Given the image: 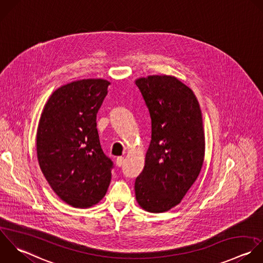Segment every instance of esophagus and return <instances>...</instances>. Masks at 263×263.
I'll return each instance as SVG.
<instances>
[{"mask_svg":"<svg viewBox=\"0 0 263 263\" xmlns=\"http://www.w3.org/2000/svg\"><path fill=\"white\" fill-rule=\"evenodd\" d=\"M124 162H125V158L124 157H118L117 160H116V164H117L118 167H122Z\"/></svg>","mask_w":263,"mask_h":263,"instance_id":"obj_1","label":"esophagus"}]
</instances>
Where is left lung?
Segmentation results:
<instances>
[{"label": "left lung", "mask_w": 263, "mask_h": 263, "mask_svg": "<svg viewBox=\"0 0 263 263\" xmlns=\"http://www.w3.org/2000/svg\"><path fill=\"white\" fill-rule=\"evenodd\" d=\"M152 120V140L135 196L147 212L178 205L197 180L205 157L202 111L193 90L173 76L135 81Z\"/></svg>", "instance_id": "1"}]
</instances>
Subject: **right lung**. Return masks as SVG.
<instances>
[{
    "instance_id": "1",
    "label": "right lung",
    "mask_w": 263,
    "mask_h": 263,
    "mask_svg": "<svg viewBox=\"0 0 263 263\" xmlns=\"http://www.w3.org/2000/svg\"><path fill=\"white\" fill-rule=\"evenodd\" d=\"M110 83L85 79L56 89L36 130L40 168L54 191L74 208H89L105 196L112 162L100 145L96 115Z\"/></svg>"
}]
</instances>
